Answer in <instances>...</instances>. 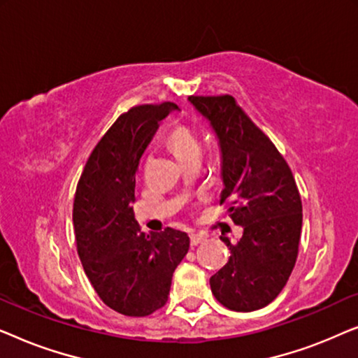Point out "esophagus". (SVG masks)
I'll use <instances>...</instances> for the list:
<instances>
[{"label":"esophagus","instance_id":"esophagus-1","mask_svg":"<svg viewBox=\"0 0 358 358\" xmlns=\"http://www.w3.org/2000/svg\"><path fill=\"white\" fill-rule=\"evenodd\" d=\"M203 241H205V238L200 236V234H190V244H192V246H199V244Z\"/></svg>","mask_w":358,"mask_h":358}]
</instances>
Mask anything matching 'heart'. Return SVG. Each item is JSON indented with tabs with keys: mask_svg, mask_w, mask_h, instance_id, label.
I'll return each mask as SVG.
<instances>
[{
	"mask_svg": "<svg viewBox=\"0 0 358 358\" xmlns=\"http://www.w3.org/2000/svg\"><path fill=\"white\" fill-rule=\"evenodd\" d=\"M168 145L178 158H184L190 153H199L200 143L192 131L184 125H176L168 135Z\"/></svg>",
	"mask_w": 358,
	"mask_h": 358,
	"instance_id": "obj_1",
	"label": "heart"
}]
</instances>
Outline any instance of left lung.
Listing matches in <instances>:
<instances>
[{
  "label": "left lung",
  "mask_w": 358,
  "mask_h": 358,
  "mask_svg": "<svg viewBox=\"0 0 358 358\" xmlns=\"http://www.w3.org/2000/svg\"><path fill=\"white\" fill-rule=\"evenodd\" d=\"M210 120L222 148L227 203L243 236L231 243L227 266L212 275L215 298L233 311H254L277 298L298 257L303 208L290 166L271 138L249 119L236 99L223 96H189Z\"/></svg>",
  "instance_id": "8db88e82"
}]
</instances>
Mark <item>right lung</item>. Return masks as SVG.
<instances>
[{"mask_svg": "<svg viewBox=\"0 0 358 358\" xmlns=\"http://www.w3.org/2000/svg\"><path fill=\"white\" fill-rule=\"evenodd\" d=\"M174 102L135 106L97 141L78 180L73 202L76 249L102 301L125 316L143 317L168 301L173 273L189 251L179 229L140 231L135 176L159 122Z\"/></svg>", "mask_w": 358, "mask_h": 358, "instance_id": "1", "label": "right lung"}]
</instances>
